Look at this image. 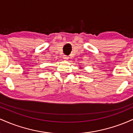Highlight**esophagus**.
Here are the masks:
<instances>
[{
	"instance_id": "1",
	"label": "esophagus",
	"mask_w": 133,
	"mask_h": 133,
	"mask_svg": "<svg viewBox=\"0 0 133 133\" xmlns=\"http://www.w3.org/2000/svg\"><path fill=\"white\" fill-rule=\"evenodd\" d=\"M63 59H64V61H68V59H69V57H68V56H64Z\"/></svg>"
}]
</instances>
